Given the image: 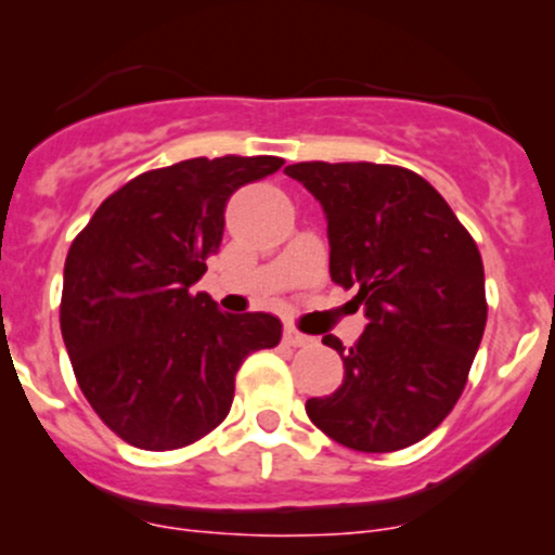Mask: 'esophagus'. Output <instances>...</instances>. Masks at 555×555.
Instances as JSON below:
<instances>
[{"instance_id":"1","label":"esophagus","mask_w":555,"mask_h":555,"mask_svg":"<svg viewBox=\"0 0 555 555\" xmlns=\"http://www.w3.org/2000/svg\"><path fill=\"white\" fill-rule=\"evenodd\" d=\"M308 341H313V339H310V336H305V334H299L295 326L284 328V344H289V347H305Z\"/></svg>"}]
</instances>
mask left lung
<instances>
[{
  "label": "left lung",
  "instance_id": "8db88e82",
  "mask_svg": "<svg viewBox=\"0 0 555 555\" xmlns=\"http://www.w3.org/2000/svg\"><path fill=\"white\" fill-rule=\"evenodd\" d=\"M323 206L331 279L354 289L367 326L341 354L334 393L305 412L336 443L386 454L423 441L454 410L488 321L486 271L473 234L428 180L371 162L284 169Z\"/></svg>",
  "mask_w": 555,
  "mask_h": 555
}]
</instances>
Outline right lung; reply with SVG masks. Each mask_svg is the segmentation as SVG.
I'll return each mask as SVG.
<instances>
[{
    "mask_svg": "<svg viewBox=\"0 0 555 555\" xmlns=\"http://www.w3.org/2000/svg\"><path fill=\"white\" fill-rule=\"evenodd\" d=\"M276 156L188 158L138 175L95 208L65 260L60 326L82 397L145 451L201 441L224 423L247 354L276 347L282 321L229 315L193 284L242 184Z\"/></svg>",
    "mask_w": 555,
    "mask_h": 555,
    "instance_id": "add662e5",
    "label": "right lung"
}]
</instances>
